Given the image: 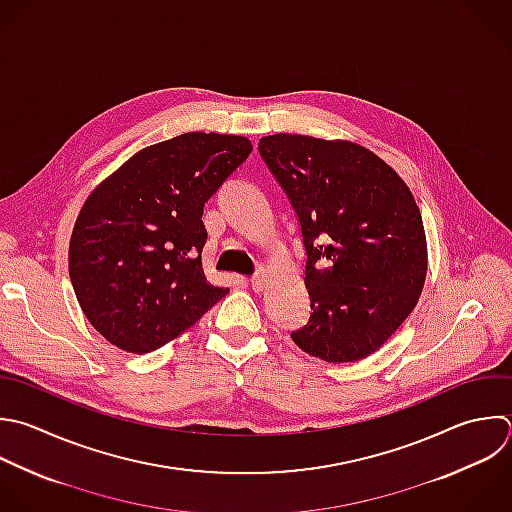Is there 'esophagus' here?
<instances>
[{
	"mask_svg": "<svg viewBox=\"0 0 512 512\" xmlns=\"http://www.w3.org/2000/svg\"><path fill=\"white\" fill-rule=\"evenodd\" d=\"M250 284H252V290H254V292H262V290H264V286H266V278H264V274H256V276H252V278H250Z\"/></svg>",
	"mask_w": 512,
	"mask_h": 512,
	"instance_id": "34e87169",
	"label": "esophagus"
}]
</instances>
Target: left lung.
Returning <instances> with one entry per match:
<instances>
[{"mask_svg": "<svg viewBox=\"0 0 512 512\" xmlns=\"http://www.w3.org/2000/svg\"><path fill=\"white\" fill-rule=\"evenodd\" d=\"M258 150L298 214L308 254L312 314L290 334L294 344L332 364L370 356L414 310L426 280V234L410 188L350 140L274 134Z\"/></svg>", "mask_w": 512, "mask_h": 512, "instance_id": "8db88e82", "label": "left lung"}]
</instances>
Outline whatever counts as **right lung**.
<instances>
[{
    "label": "right lung",
    "mask_w": 512,
    "mask_h": 512,
    "mask_svg": "<svg viewBox=\"0 0 512 512\" xmlns=\"http://www.w3.org/2000/svg\"><path fill=\"white\" fill-rule=\"evenodd\" d=\"M250 152L244 136L188 132L136 152L86 198L70 238V280L110 344L152 352L228 294L202 268V214Z\"/></svg>",
    "instance_id": "right-lung-1"
}]
</instances>
